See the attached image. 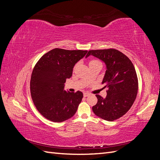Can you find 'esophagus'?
<instances>
[{
  "label": "esophagus",
  "instance_id": "34e87169",
  "mask_svg": "<svg viewBox=\"0 0 160 160\" xmlns=\"http://www.w3.org/2000/svg\"><path fill=\"white\" fill-rule=\"evenodd\" d=\"M89 95H90V94H89V93H83L84 98H86V97H88Z\"/></svg>",
  "mask_w": 160,
  "mask_h": 160
}]
</instances>
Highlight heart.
<instances>
[{
  "label": "heart",
  "instance_id": "b5f03b06",
  "mask_svg": "<svg viewBox=\"0 0 160 160\" xmlns=\"http://www.w3.org/2000/svg\"><path fill=\"white\" fill-rule=\"evenodd\" d=\"M89 67H95V66H100L102 67V62H101L100 61L98 60V59H91L89 61ZM77 67V64H76L74 67H73V71L76 69V67ZM90 79L88 78V80H89Z\"/></svg>",
  "mask_w": 160,
  "mask_h": 160
}]
</instances>
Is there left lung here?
Masks as SVG:
<instances>
[{
    "label": "left lung",
    "instance_id": "8db88e82",
    "mask_svg": "<svg viewBox=\"0 0 160 160\" xmlns=\"http://www.w3.org/2000/svg\"><path fill=\"white\" fill-rule=\"evenodd\" d=\"M93 55L105 62L107 70L102 84L107 88L105 98L95 95L98 103L92 109L98 117L109 122L122 118L136 99L138 79L132 62L123 52L114 49L89 51L85 57Z\"/></svg>",
    "mask_w": 160,
    "mask_h": 160
}]
</instances>
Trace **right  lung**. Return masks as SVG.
Returning <instances> with one entry per match:
<instances>
[{"label":"right lung","instance_id":"obj_1","mask_svg":"<svg viewBox=\"0 0 160 160\" xmlns=\"http://www.w3.org/2000/svg\"><path fill=\"white\" fill-rule=\"evenodd\" d=\"M88 52L56 48L42 56L34 67L30 81L31 95L37 111L53 122H62L73 116L81 102V91H64L73 67Z\"/></svg>","mask_w":160,"mask_h":160}]
</instances>
